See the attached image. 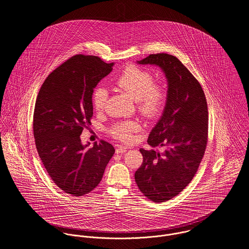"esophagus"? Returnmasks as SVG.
<instances>
[{
  "label": "esophagus",
  "instance_id": "34e87169",
  "mask_svg": "<svg viewBox=\"0 0 249 249\" xmlns=\"http://www.w3.org/2000/svg\"><path fill=\"white\" fill-rule=\"evenodd\" d=\"M126 150H127V147H126V146H124V145H119V146L117 147V149H116V152H117V153H120V154H123V153H124Z\"/></svg>",
  "mask_w": 249,
  "mask_h": 249
}]
</instances>
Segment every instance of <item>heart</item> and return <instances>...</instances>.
Instances as JSON below:
<instances>
[{
	"label": "heart",
	"mask_w": 249,
	"mask_h": 249,
	"mask_svg": "<svg viewBox=\"0 0 249 249\" xmlns=\"http://www.w3.org/2000/svg\"><path fill=\"white\" fill-rule=\"evenodd\" d=\"M152 71L141 67L127 66L115 79L114 83L118 89L128 94L137 104L139 112L146 119L157 118L164 110L168 89L165 83L154 81ZM108 93L104 86H98L92 94V102L96 110L101 111L107 104ZM139 129V124L128 121L116 124L111 128V134L122 141H129L132 133Z\"/></svg>",
	"instance_id": "b5f03b06"
}]
</instances>
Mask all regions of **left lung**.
<instances>
[{
  "label": "left lung",
  "mask_w": 249,
  "mask_h": 249,
  "mask_svg": "<svg viewBox=\"0 0 249 249\" xmlns=\"http://www.w3.org/2000/svg\"><path fill=\"white\" fill-rule=\"evenodd\" d=\"M137 62L160 67L168 81L166 106L147 139L152 147L166 150L141 148L143 160L135 173L142 194L164 202L182 192L197 172L208 141L207 102L199 82L178 57L157 53Z\"/></svg>",
  "instance_id": "obj_1"
}]
</instances>
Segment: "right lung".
Listing matches in <instances>:
<instances>
[{
  "label": "right lung",
  "mask_w": 249,
  "mask_h": 249,
  "mask_svg": "<svg viewBox=\"0 0 249 249\" xmlns=\"http://www.w3.org/2000/svg\"><path fill=\"white\" fill-rule=\"evenodd\" d=\"M114 63L98 56L77 54L52 71L36 99L34 135L39 157L62 191L80 196L101 182L114 146L102 140L82 144L83 128L91 124L94 88Z\"/></svg>",
  "instance_id": "obj_1"
}]
</instances>
